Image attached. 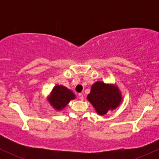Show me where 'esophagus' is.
Masks as SVG:
<instances>
[{"label":"esophagus","mask_w":159,"mask_h":159,"mask_svg":"<svg viewBox=\"0 0 159 159\" xmlns=\"http://www.w3.org/2000/svg\"><path fill=\"white\" fill-rule=\"evenodd\" d=\"M78 96H79V98L81 100H84V96H83V94L82 93H79L78 94Z\"/></svg>","instance_id":"34e87169"}]
</instances>
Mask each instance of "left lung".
Returning a JSON list of instances; mask_svg holds the SVG:
<instances>
[{
	"label": "left lung",
	"instance_id": "obj_1",
	"mask_svg": "<svg viewBox=\"0 0 159 159\" xmlns=\"http://www.w3.org/2000/svg\"><path fill=\"white\" fill-rule=\"evenodd\" d=\"M87 99L98 114L105 115L109 110H114L120 105L122 97L117 87L97 81L92 85Z\"/></svg>",
	"mask_w": 159,
	"mask_h": 159
}]
</instances>
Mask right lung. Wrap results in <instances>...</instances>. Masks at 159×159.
<instances>
[{
    "label": "right lung",
    "mask_w": 159,
    "mask_h": 159,
    "mask_svg": "<svg viewBox=\"0 0 159 159\" xmlns=\"http://www.w3.org/2000/svg\"><path fill=\"white\" fill-rule=\"evenodd\" d=\"M74 98H75V95L72 91L62 85H57L53 89L48 100L56 110L60 111Z\"/></svg>",
    "instance_id": "right-lung-1"
}]
</instances>
